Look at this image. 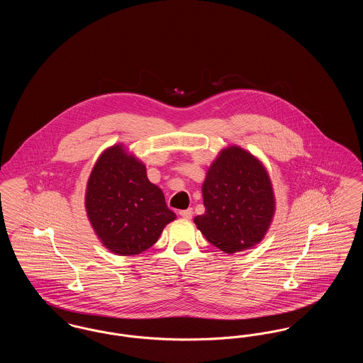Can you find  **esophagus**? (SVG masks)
Here are the masks:
<instances>
[{
  "mask_svg": "<svg viewBox=\"0 0 363 363\" xmlns=\"http://www.w3.org/2000/svg\"><path fill=\"white\" fill-rule=\"evenodd\" d=\"M179 215H181L182 218H185V219H191L193 211H191V208H189V209H184V211H179Z\"/></svg>",
  "mask_w": 363,
  "mask_h": 363,
  "instance_id": "1",
  "label": "esophagus"
}]
</instances>
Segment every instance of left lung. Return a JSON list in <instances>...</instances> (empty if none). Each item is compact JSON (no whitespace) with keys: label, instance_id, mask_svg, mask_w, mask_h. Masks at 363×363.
Wrapping results in <instances>:
<instances>
[{"label":"left lung","instance_id":"obj_1","mask_svg":"<svg viewBox=\"0 0 363 363\" xmlns=\"http://www.w3.org/2000/svg\"><path fill=\"white\" fill-rule=\"evenodd\" d=\"M206 212L194 223L225 253L259 243L275 211L272 185L256 157L230 147L213 162L203 185Z\"/></svg>","mask_w":363,"mask_h":363}]
</instances>
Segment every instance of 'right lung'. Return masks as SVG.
Here are the masks:
<instances>
[{
	"instance_id": "obj_1",
	"label": "right lung",
	"mask_w": 363,
	"mask_h": 363,
	"mask_svg": "<svg viewBox=\"0 0 363 363\" xmlns=\"http://www.w3.org/2000/svg\"><path fill=\"white\" fill-rule=\"evenodd\" d=\"M86 208L104 246L121 256L150 249L175 219L162 190L148 181L145 166L121 145L98 159L86 185Z\"/></svg>"
}]
</instances>
